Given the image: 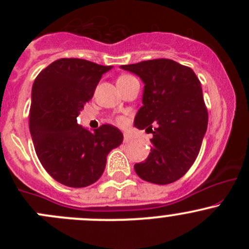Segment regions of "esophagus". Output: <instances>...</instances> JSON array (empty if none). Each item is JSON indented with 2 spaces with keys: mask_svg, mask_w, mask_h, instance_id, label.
<instances>
[{
  "mask_svg": "<svg viewBox=\"0 0 249 249\" xmlns=\"http://www.w3.org/2000/svg\"><path fill=\"white\" fill-rule=\"evenodd\" d=\"M131 140H132V137L130 136L129 134H124V142L125 143H129Z\"/></svg>",
  "mask_w": 249,
  "mask_h": 249,
  "instance_id": "esophagus-1",
  "label": "esophagus"
}]
</instances>
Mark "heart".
<instances>
[{
  "mask_svg": "<svg viewBox=\"0 0 249 249\" xmlns=\"http://www.w3.org/2000/svg\"><path fill=\"white\" fill-rule=\"evenodd\" d=\"M130 79H134V77L131 76H122L118 79V82H122V80H130ZM119 123H124V119H119Z\"/></svg>",
  "mask_w": 249,
  "mask_h": 249,
  "instance_id": "heart-1",
  "label": "heart"
}]
</instances>
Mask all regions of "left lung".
I'll return each instance as SVG.
<instances>
[{"label": "left lung", "instance_id": "1", "mask_svg": "<svg viewBox=\"0 0 249 249\" xmlns=\"http://www.w3.org/2000/svg\"><path fill=\"white\" fill-rule=\"evenodd\" d=\"M120 69L136 74L144 84L143 106L134 125L153 134L149 155L135 165V171L143 180L155 184L176 182L194 164L207 130L200 80L192 69L169 59L123 65Z\"/></svg>", "mask_w": 249, "mask_h": 249}]
</instances>
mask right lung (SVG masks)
<instances>
[{"label": "right lung", "mask_w": 249, "mask_h": 249, "mask_svg": "<svg viewBox=\"0 0 249 249\" xmlns=\"http://www.w3.org/2000/svg\"><path fill=\"white\" fill-rule=\"evenodd\" d=\"M112 66L82 59L52 62L35 79L30 108V134L46 171L61 184L83 188L105 171L107 155L123 142L112 125L88 130L77 123L85 104L92 99L102 74Z\"/></svg>", "instance_id": "add662e5"}]
</instances>
